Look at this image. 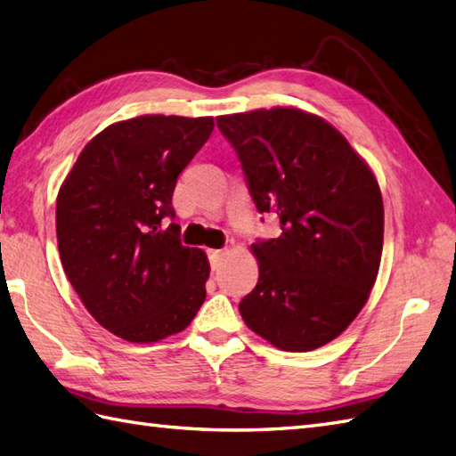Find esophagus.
I'll list each match as a JSON object with an SVG mask.
<instances>
[{
  "label": "esophagus",
  "instance_id": "esophagus-1",
  "mask_svg": "<svg viewBox=\"0 0 456 456\" xmlns=\"http://www.w3.org/2000/svg\"><path fill=\"white\" fill-rule=\"evenodd\" d=\"M222 256H224V251H222V249H208V261H210L212 269H218Z\"/></svg>",
  "mask_w": 456,
  "mask_h": 456
}]
</instances>
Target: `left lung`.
Segmentation results:
<instances>
[{
	"label": "left lung",
	"instance_id": "1",
	"mask_svg": "<svg viewBox=\"0 0 456 456\" xmlns=\"http://www.w3.org/2000/svg\"><path fill=\"white\" fill-rule=\"evenodd\" d=\"M261 215L281 236L257 240L256 289L241 298L249 330L282 351L336 339L377 281L382 195L369 166L326 120L292 107L216 118Z\"/></svg>",
	"mask_w": 456,
	"mask_h": 456
}]
</instances>
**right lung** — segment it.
Segmentation results:
<instances>
[{"label":"right lung","mask_w":456,"mask_h":456,"mask_svg":"<svg viewBox=\"0 0 456 456\" xmlns=\"http://www.w3.org/2000/svg\"><path fill=\"white\" fill-rule=\"evenodd\" d=\"M212 117L144 115L91 138L60 187V259L101 326L133 343L185 330L207 298L205 251L181 244L171 197Z\"/></svg>","instance_id":"add662e5"}]
</instances>
